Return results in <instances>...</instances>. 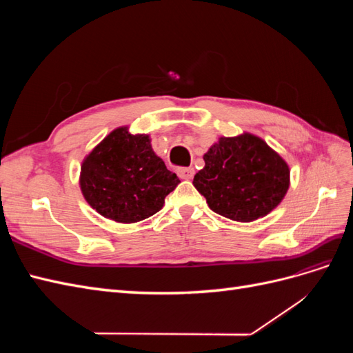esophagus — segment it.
<instances>
[{
	"label": "esophagus",
	"mask_w": 353,
	"mask_h": 353,
	"mask_svg": "<svg viewBox=\"0 0 353 353\" xmlns=\"http://www.w3.org/2000/svg\"><path fill=\"white\" fill-rule=\"evenodd\" d=\"M176 172L181 179H191L194 176V168H178Z\"/></svg>",
	"instance_id": "34e87169"
}]
</instances>
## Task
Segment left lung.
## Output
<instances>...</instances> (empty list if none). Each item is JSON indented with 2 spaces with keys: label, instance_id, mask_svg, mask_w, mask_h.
I'll use <instances>...</instances> for the list:
<instances>
[{
  "label": "left lung",
  "instance_id": "1",
  "mask_svg": "<svg viewBox=\"0 0 353 353\" xmlns=\"http://www.w3.org/2000/svg\"><path fill=\"white\" fill-rule=\"evenodd\" d=\"M205 168L193 184L209 208L239 222H252L275 209L290 185L285 160L252 134L221 137L203 156Z\"/></svg>",
  "mask_w": 353,
  "mask_h": 353
}]
</instances>
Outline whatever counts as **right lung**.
<instances>
[{
	"instance_id": "add662e5",
	"label": "right lung",
	"mask_w": 353,
	"mask_h": 353,
	"mask_svg": "<svg viewBox=\"0 0 353 353\" xmlns=\"http://www.w3.org/2000/svg\"><path fill=\"white\" fill-rule=\"evenodd\" d=\"M179 178L153 152L150 137L132 135L126 126L112 131L85 157L79 185L100 215L132 223L154 215Z\"/></svg>"
}]
</instances>
